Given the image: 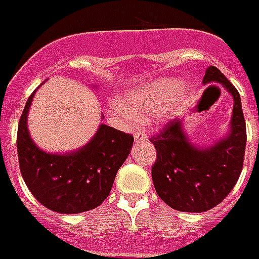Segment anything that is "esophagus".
Returning <instances> with one entry per match:
<instances>
[{
	"mask_svg": "<svg viewBox=\"0 0 259 259\" xmlns=\"http://www.w3.org/2000/svg\"><path fill=\"white\" fill-rule=\"evenodd\" d=\"M135 140L136 141H147L148 137L145 136V133L143 130H139V132H136L135 133Z\"/></svg>",
	"mask_w": 259,
	"mask_h": 259,
	"instance_id": "esophagus-1",
	"label": "esophagus"
}]
</instances>
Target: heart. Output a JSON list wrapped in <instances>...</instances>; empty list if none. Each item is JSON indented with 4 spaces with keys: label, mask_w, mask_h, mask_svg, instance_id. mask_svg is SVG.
<instances>
[{
    "label": "heart",
    "mask_w": 259,
    "mask_h": 259,
    "mask_svg": "<svg viewBox=\"0 0 259 259\" xmlns=\"http://www.w3.org/2000/svg\"><path fill=\"white\" fill-rule=\"evenodd\" d=\"M193 89L192 82H180L178 78L164 76L155 81L135 88L124 95L123 103L115 101L112 105L114 112L122 122H132L135 116L148 119L160 111H163L176 95V100L164 111L163 116L170 115L176 110L180 101L187 99Z\"/></svg>",
    "instance_id": "heart-1"
}]
</instances>
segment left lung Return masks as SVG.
<instances>
[{
	"label": "left lung",
	"mask_w": 259,
	"mask_h": 259,
	"mask_svg": "<svg viewBox=\"0 0 259 259\" xmlns=\"http://www.w3.org/2000/svg\"><path fill=\"white\" fill-rule=\"evenodd\" d=\"M210 83H220L233 99L227 135L208 145L193 144L184 118H177L151 140L158 154L152 166L155 191L178 211L203 212L215 207L242 173L247 136L240 95L214 66L208 67L203 78V85Z\"/></svg>",
	"instance_id": "left-lung-1"
}]
</instances>
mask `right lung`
Returning a JSON list of instances; mask_svg holds the SVG:
<instances>
[{"mask_svg": "<svg viewBox=\"0 0 259 259\" xmlns=\"http://www.w3.org/2000/svg\"><path fill=\"white\" fill-rule=\"evenodd\" d=\"M35 92L28 97L17 127L23 180L34 198L52 211L78 214L93 210L110 195L115 176L132 151L133 136L100 123L81 148L63 154L47 152L28 132L27 118Z\"/></svg>", "mask_w": 259, "mask_h": 259, "instance_id": "add662e5", "label": "right lung"}]
</instances>
